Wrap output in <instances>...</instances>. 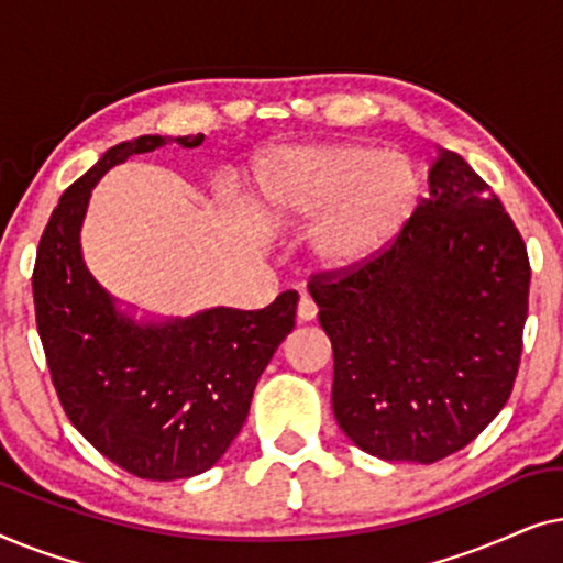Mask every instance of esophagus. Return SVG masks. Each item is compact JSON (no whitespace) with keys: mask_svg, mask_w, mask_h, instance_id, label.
<instances>
[{"mask_svg":"<svg viewBox=\"0 0 563 563\" xmlns=\"http://www.w3.org/2000/svg\"><path fill=\"white\" fill-rule=\"evenodd\" d=\"M297 318L302 320V322H310V320L318 318V307H314V302H312L310 297L299 299V305H297Z\"/></svg>","mask_w":563,"mask_h":563,"instance_id":"esophagus-1","label":"esophagus"}]
</instances>
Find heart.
<instances>
[{
    "label": "heart",
    "instance_id": "heart-1",
    "mask_svg": "<svg viewBox=\"0 0 563 563\" xmlns=\"http://www.w3.org/2000/svg\"><path fill=\"white\" fill-rule=\"evenodd\" d=\"M426 195L420 166L372 143L276 148L256 164V210L272 225H305L310 253L328 272L379 256L410 225Z\"/></svg>",
    "mask_w": 563,
    "mask_h": 563
}]
</instances>
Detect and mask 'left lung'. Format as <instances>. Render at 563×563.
<instances>
[{
	"mask_svg": "<svg viewBox=\"0 0 563 563\" xmlns=\"http://www.w3.org/2000/svg\"><path fill=\"white\" fill-rule=\"evenodd\" d=\"M395 243L310 295L333 343V412L361 451L433 464L510 397L528 318L526 243L489 184L438 148Z\"/></svg>",
	"mask_w": 563,
	"mask_h": 563,
	"instance_id": "left-lung-1",
	"label": "left lung"
}]
</instances>
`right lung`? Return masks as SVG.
<instances>
[{
  "instance_id": "right-lung-1",
  "label": "right lung",
  "mask_w": 563,
  "mask_h": 563,
  "mask_svg": "<svg viewBox=\"0 0 563 563\" xmlns=\"http://www.w3.org/2000/svg\"><path fill=\"white\" fill-rule=\"evenodd\" d=\"M205 135L118 143L64 191L37 245L35 320L60 405L74 428L125 472L153 482L212 468L241 433L258 376L295 328L297 291L264 310L210 307L189 318H135L87 268L81 225L112 166Z\"/></svg>"
}]
</instances>
